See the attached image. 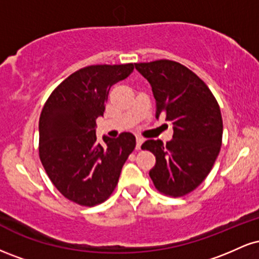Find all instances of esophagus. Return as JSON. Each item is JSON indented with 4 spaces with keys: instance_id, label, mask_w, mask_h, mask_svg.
<instances>
[{
    "instance_id": "1",
    "label": "esophagus",
    "mask_w": 259,
    "mask_h": 259,
    "mask_svg": "<svg viewBox=\"0 0 259 259\" xmlns=\"http://www.w3.org/2000/svg\"><path fill=\"white\" fill-rule=\"evenodd\" d=\"M144 141H145V140L142 138H140V136L136 138V150H140V148H141V145H142V142H144Z\"/></svg>"
}]
</instances>
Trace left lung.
Returning <instances> with one entry per match:
<instances>
[{
	"mask_svg": "<svg viewBox=\"0 0 259 259\" xmlns=\"http://www.w3.org/2000/svg\"><path fill=\"white\" fill-rule=\"evenodd\" d=\"M135 68L152 88L156 118L165 115L174 132L165 145L160 140L142 144V150L156 156L151 179L165 195L189 194L206 179L221 151L223 120L218 102L208 86L178 62L160 59L135 63Z\"/></svg>",
	"mask_w": 259,
	"mask_h": 259,
	"instance_id": "left-lung-1",
	"label": "left lung"
}]
</instances>
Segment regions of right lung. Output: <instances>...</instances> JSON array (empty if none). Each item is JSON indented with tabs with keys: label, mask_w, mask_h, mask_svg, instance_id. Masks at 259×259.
Masks as SVG:
<instances>
[{
	"label": "right lung",
	"mask_w": 259,
	"mask_h": 259,
	"mask_svg": "<svg viewBox=\"0 0 259 259\" xmlns=\"http://www.w3.org/2000/svg\"><path fill=\"white\" fill-rule=\"evenodd\" d=\"M133 70L132 63L79 69L55 89L41 112V163L58 191L81 206L102 203L111 196L135 148L132 133L103 136L105 146L96 138V119L103 117L109 89Z\"/></svg>",
	"instance_id": "1"
}]
</instances>
